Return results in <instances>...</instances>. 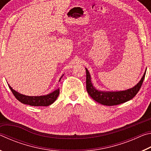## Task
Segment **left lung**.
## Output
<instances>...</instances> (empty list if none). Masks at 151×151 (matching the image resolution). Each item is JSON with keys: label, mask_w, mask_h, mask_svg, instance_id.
<instances>
[{"label": "left lung", "mask_w": 151, "mask_h": 151, "mask_svg": "<svg viewBox=\"0 0 151 151\" xmlns=\"http://www.w3.org/2000/svg\"><path fill=\"white\" fill-rule=\"evenodd\" d=\"M86 91L89 95L91 96V98H93L97 103L103 104V105L114 106L129 101L135 96L141 87L146 73H144L141 80L134 87L128 89L127 91L119 92H104L96 90L93 86V84L91 83V75L86 68Z\"/></svg>", "instance_id": "8db88e82"}]
</instances>
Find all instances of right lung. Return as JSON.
Instances as JSON below:
<instances>
[{"label": "right lung", "mask_w": 151, "mask_h": 151, "mask_svg": "<svg viewBox=\"0 0 151 151\" xmlns=\"http://www.w3.org/2000/svg\"><path fill=\"white\" fill-rule=\"evenodd\" d=\"M9 88L11 90L12 94H14L15 98L18 101H19L20 103L35 106H47L50 105V104H52L57 100V97L59 95L60 92L59 88H58L54 92H52V93L47 94V95L39 96H30L19 93L18 92L13 90L12 87H11V86H9Z\"/></svg>", "instance_id": "right-lung-1"}]
</instances>
